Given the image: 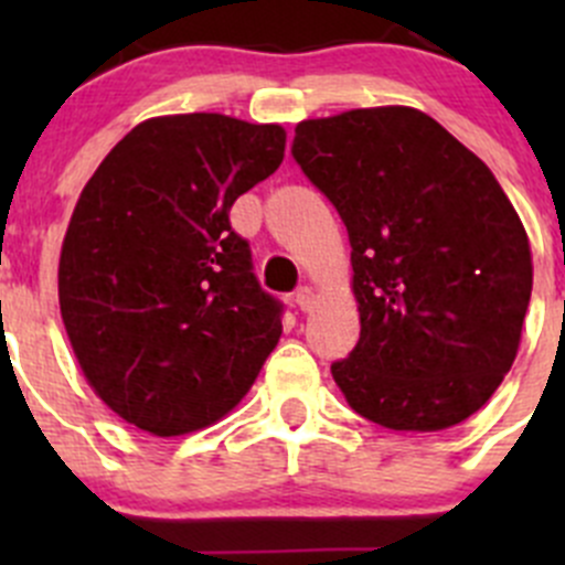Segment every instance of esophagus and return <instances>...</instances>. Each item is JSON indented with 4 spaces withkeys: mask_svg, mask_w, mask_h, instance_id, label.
Returning a JSON list of instances; mask_svg holds the SVG:
<instances>
[{
    "mask_svg": "<svg viewBox=\"0 0 565 565\" xmlns=\"http://www.w3.org/2000/svg\"><path fill=\"white\" fill-rule=\"evenodd\" d=\"M295 303H298L300 311H311V309H315V289H311V287H300L298 292H295Z\"/></svg>",
    "mask_w": 565,
    "mask_h": 565,
    "instance_id": "esophagus-1",
    "label": "esophagus"
}]
</instances>
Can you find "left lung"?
Here are the masks:
<instances>
[{"instance_id": "1", "label": "left lung", "mask_w": 565, "mask_h": 565, "mask_svg": "<svg viewBox=\"0 0 565 565\" xmlns=\"http://www.w3.org/2000/svg\"><path fill=\"white\" fill-rule=\"evenodd\" d=\"M292 158L350 235L361 339L330 366L350 407L396 431L470 418L514 363L533 289L500 182L407 106L306 119Z\"/></svg>"}]
</instances>
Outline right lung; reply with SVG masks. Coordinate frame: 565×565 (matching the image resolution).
I'll return each mask as SVG.
<instances>
[{"mask_svg": "<svg viewBox=\"0 0 565 565\" xmlns=\"http://www.w3.org/2000/svg\"><path fill=\"white\" fill-rule=\"evenodd\" d=\"M281 125L174 114L136 125L89 177L60 256V311L84 377L128 424L185 435L230 413L281 335L230 224L284 161Z\"/></svg>", "mask_w": 565, "mask_h": 565, "instance_id": "1", "label": "right lung"}]
</instances>
